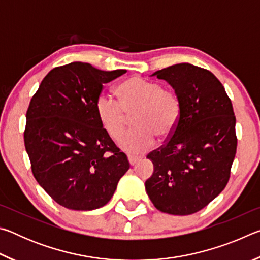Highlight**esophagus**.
<instances>
[{
	"mask_svg": "<svg viewBox=\"0 0 260 260\" xmlns=\"http://www.w3.org/2000/svg\"><path fill=\"white\" fill-rule=\"evenodd\" d=\"M141 159V157L139 156H134V155H128V161L131 165H135L136 162Z\"/></svg>",
	"mask_w": 260,
	"mask_h": 260,
	"instance_id": "obj_1",
	"label": "esophagus"
}]
</instances>
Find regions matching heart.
Here are the masks:
<instances>
[{
  "instance_id": "obj_1",
  "label": "heart",
  "mask_w": 260,
  "mask_h": 260,
  "mask_svg": "<svg viewBox=\"0 0 260 260\" xmlns=\"http://www.w3.org/2000/svg\"><path fill=\"white\" fill-rule=\"evenodd\" d=\"M117 101L102 93L95 102V110L103 129L112 140H117L134 116L136 128L119 140V146L132 153L150 149L156 138L169 140L177 131L182 107L179 96L162 88L159 82L142 77H132L118 87Z\"/></svg>"
}]
</instances>
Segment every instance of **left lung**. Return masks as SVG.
I'll list each match as a JSON object with an SVG mask.
<instances>
[{
  "label": "left lung",
  "instance_id": "left-lung-1",
  "mask_svg": "<svg viewBox=\"0 0 260 260\" xmlns=\"http://www.w3.org/2000/svg\"><path fill=\"white\" fill-rule=\"evenodd\" d=\"M152 76L173 87L182 112L175 133L148 153L155 171L146 190L161 212L192 214L213 201L230 180L237 147L233 105L209 70L181 63Z\"/></svg>",
  "mask_w": 260,
  "mask_h": 260
}]
</instances>
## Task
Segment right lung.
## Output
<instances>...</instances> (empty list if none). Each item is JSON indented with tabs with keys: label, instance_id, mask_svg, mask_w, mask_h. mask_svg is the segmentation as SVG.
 I'll return each instance as SVG.
<instances>
[{
	"label": "right lung",
	"instance_id": "add662e5",
	"mask_svg": "<svg viewBox=\"0 0 260 260\" xmlns=\"http://www.w3.org/2000/svg\"><path fill=\"white\" fill-rule=\"evenodd\" d=\"M124 73L73 61L52 69L30 100L24 132L30 169L64 208L89 211L105 205L129 169L95 110L104 83Z\"/></svg>",
	"mask_w": 260,
	"mask_h": 260
}]
</instances>
